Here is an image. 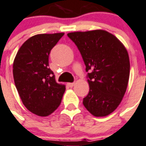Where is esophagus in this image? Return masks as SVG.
Listing matches in <instances>:
<instances>
[{"label": "esophagus", "instance_id": "esophagus-1", "mask_svg": "<svg viewBox=\"0 0 146 146\" xmlns=\"http://www.w3.org/2000/svg\"><path fill=\"white\" fill-rule=\"evenodd\" d=\"M74 84H75L74 83H68V84H67V85H68V86H69V87H70V88L73 87V86H74Z\"/></svg>", "mask_w": 146, "mask_h": 146}]
</instances>
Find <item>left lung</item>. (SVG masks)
<instances>
[{"label": "left lung", "mask_w": 146, "mask_h": 146, "mask_svg": "<svg viewBox=\"0 0 146 146\" xmlns=\"http://www.w3.org/2000/svg\"><path fill=\"white\" fill-rule=\"evenodd\" d=\"M67 35L79 49L89 71V92L84 98V106L96 117L108 115L119 107L128 85L130 65L125 46L104 30L74 31Z\"/></svg>", "instance_id": "1"}]
</instances>
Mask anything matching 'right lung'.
<instances>
[{
    "instance_id": "obj_1",
    "label": "right lung",
    "mask_w": 146,
    "mask_h": 146,
    "mask_svg": "<svg viewBox=\"0 0 146 146\" xmlns=\"http://www.w3.org/2000/svg\"><path fill=\"white\" fill-rule=\"evenodd\" d=\"M64 33L38 34L23 42L13 62V78L23 105L35 115H50L61 104L66 85L57 83L49 54Z\"/></svg>"
}]
</instances>
